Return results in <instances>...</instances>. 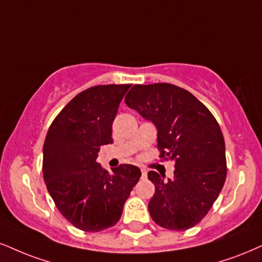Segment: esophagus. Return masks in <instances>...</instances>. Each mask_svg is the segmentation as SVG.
Segmentation results:
<instances>
[{
	"label": "esophagus",
	"mask_w": 262,
	"mask_h": 262,
	"mask_svg": "<svg viewBox=\"0 0 262 262\" xmlns=\"http://www.w3.org/2000/svg\"><path fill=\"white\" fill-rule=\"evenodd\" d=\"M141 172H142V177H143V179H146V177H147V171L144 170V169H141Z\"/></svg>",
	"instance_id": "obj_1"
}]
</instances>
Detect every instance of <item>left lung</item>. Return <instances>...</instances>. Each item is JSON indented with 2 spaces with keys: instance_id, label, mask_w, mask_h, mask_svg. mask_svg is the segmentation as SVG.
Segmentation results:
<instances>
[{
  "instance_id": "8db88e82",
  "label": "left lung",
  "mask_w": 262,
  "mask_h": 262,
  "mask_svg": "<svg viewBox=\"0 0 262 262\" xmlns=\"http://www.w3.org/2000/svg\"><path fill=\"white\" fill-rule=\"evenodd\" d=\"M157 128L160 158L175 163L173 179L156 171L148 179L156 186L148 210L154 222L172 231L192 228L202 220L225 185L226 150L214 115L192 93L171 83L135 85L125 97Z\"/></svg>"
}]
</instances>
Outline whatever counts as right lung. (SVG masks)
Here are the masks:
<instances>
[{
	"instance_id": "obj_1",
	"label": "right lung",
	"mask_w": 262,
	"mask_h": 262,
	"mask_svg": "<svg viewBox=\"0 0 262 262\" xmlns=\"http://www.w3.org/2000/svg\"><path fill=\"white\" fill-rule=\"evenodd\" d=\"M130 87L101 85L79 93L48 128L45 183L60 214L79 230L99 232L116 225L141 177L130 164L109 172L97 163L99 148L113 143V121Z\"/></svg>"
}]
</instances>
